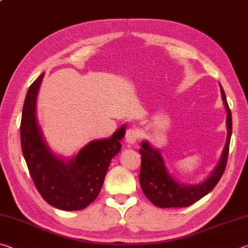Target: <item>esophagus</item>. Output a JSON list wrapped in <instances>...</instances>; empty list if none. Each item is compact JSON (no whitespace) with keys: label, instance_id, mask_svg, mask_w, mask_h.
<instances>
[{"label":"esophagus","instance_id":"obj_1","mask_svg":"<svg viewBox=\"0 0 248 248\" xmlns=\"http://www.w3.org/2000/svg\"><path fill=\"white\" fill-rule=\"evenodd\" d=\"M140 137V132L137 128H129L127 129V132H125L124 139L130 144H134L138 141Z\"/></svg>","mask_w":248,"mask_h":248}]
</instances>
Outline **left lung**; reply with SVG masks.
<instances>
[{
  "label": "left lung",
  "instance_id": "8db88e82",
  "mask_svg": "<svg viewBox=\"0 0 248 248\" xmlns=\"http://www.w3.org/2000/svg\"><path fill=\"white\" fill-rule=\"evenodd\" d=\"M221 87L222 99L226 109V127H228V138L225 146L220 158L219 164L209 177L198 185L180 184L173 178L166 170L164 159L156 149H153L149 142H142L141 154V170H140V186L144 195L154 205L158 208H183L189 207L196 201L208 195L219 183L223 175L226 162H228L230 140L232 136V114L226 102L224 90Z\"/></svg>",
  "mask_w": 248,
  "mask_h": 248
}]
</instances>
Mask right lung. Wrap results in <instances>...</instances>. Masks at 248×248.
<instances>
[{
	"label": "right lung",
	"instance_id": "add662e5",
	"mask_svg": "<svg viewBox=\"0 0 248 248\" xmlns=\"http://www.w3.org/2000/svg\"><path fill=\"white\" fill-rule=\"evenodd\" d=\"M45 73L33 82L24 102L20 143L29 174L41 197L52 207L74 211L97 198L111 158L119 153L124 125L109 139L92 141L64 162L49 150L37 123V95Z\"/></svg>",
	"mask_w": 248,
	"mask_h": 248
}]
</instances>
